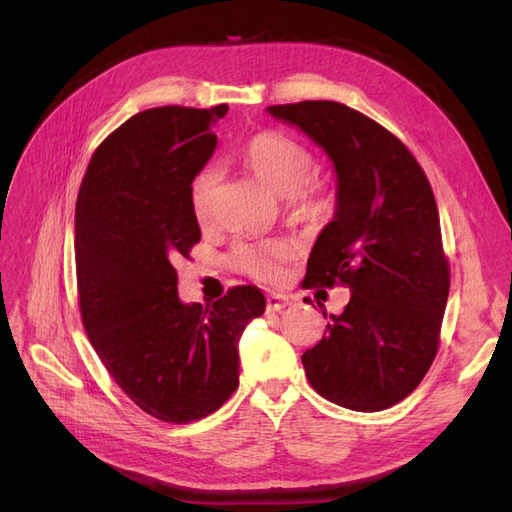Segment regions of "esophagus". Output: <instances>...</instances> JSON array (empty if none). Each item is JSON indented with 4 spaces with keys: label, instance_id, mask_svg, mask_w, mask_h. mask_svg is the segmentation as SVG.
<instances>
[{
    "label": "esophagus",
    "instance_id": "esophagus-1",
    "mask_svg": "<svg viewBox=\"0 0 512 512\" xmlns=\"http://www.w3.org/2000/svg\"><path fill=\"white\" fill-rule=\"evenodd\" d=\"M290 301L286 297H280V294H271L267 299V312H280Z\"/></svg>",
    "mask_w": 512,
    "mask_h": 512
}]
</instances>
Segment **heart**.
<instances>
[{
  "label": "heart",
  "mask_w": 512,
  "mask_h": 512,
  "mask_svg": "<svg viewBox=\"0 0 512 512\" xmlns=\"http://www.w3.org/2000/svg\"><path fill=\"white\" fill-rule=\"evenodd\" d=\"M243 162L267 185L286 196L288 209L303 220H324L333 211V192L324 181L309 179L316 168L314 151L299 138L280 130H262L243 147ZM218 185V170L200 168L190 179L188 200L194 220L207 224L213 215V196ZM288 245L280 239L241 241L232 250V262L239 271L258 282L277 284L282 280V265L288 258Z\"/></svg>",
  "instance_id": "b5f03b06"
}]
</instances>
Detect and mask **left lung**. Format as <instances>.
I'll return each instance as SVG.
<instances>
[{
    "label": "left lung",
    "instance_id": "obj_1",
    "mask_svg": "<svg viewBox=\"0 0 512 512\" xmlns=\"http://www.w3.org/2000/svg\"><path fill=\"white\" fill-rule=\"evenodd\" d=\"M267 111L318 143L337 173L335 218L309 254L305 280L346 286L352 297L305 350V376L337 406L391 408L436 359L451 288L429 179L393 132L346 104L305 100Z\"/></svg>",
    "mask_w": 512,
    "mask_h": 512
}]
</instances>
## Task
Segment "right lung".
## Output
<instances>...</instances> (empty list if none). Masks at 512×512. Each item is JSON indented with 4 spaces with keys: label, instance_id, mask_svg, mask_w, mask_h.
Masks as SVG:
<instances>
[{
    "label": "right lung",
    "instance_id": "1",
    "mask_svg": "<svg viewBox=\"0 0 512 512\" xmlns=\"http://www.w3.org/2000/svg\"><path fill=\"white\" fill-rule=\"evenodd\" d=\"M228 106H158L108 134L76 198L81 320L108 374L164 423L209 416L237 391V344L265 312L256 286L203 307L177 297L175 262L200 241L188 185L218 145Z\"/></svg>",
    "mask_w": 512,
    "mask_h": 512
}]
</instances>
